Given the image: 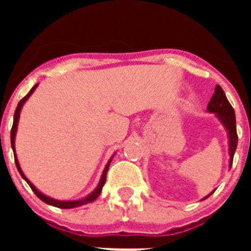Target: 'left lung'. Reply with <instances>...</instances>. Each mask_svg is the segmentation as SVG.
<instances>
[{"mask_svg": "<svg viewBox=\"0 0 251 251\" xmlns=\"http://www.w3.org/2000/svg\"><path fill=\"white\" fill-rule=\"evenodd\" d=\"M207 110L211 113H216L217 118L220 119L221 123L225 126L226 130L229 133V153H230V166L232 165L234 153L238 146V133H236V119H235V112L231 104L226 98L225 93L220 85H216L215 93L207 104ZM214 192V191H212ZM211 192V194H212ZM210 194V195H211ZM208 195V196H210ZM206 196V197H208ZM205 197V199H206Z\"/></svg>", "mask_w": 251, "mask_h": 251, "instance_id": "8db88e82", "label": "left lung"}]
</instances>
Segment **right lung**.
I'll use <instances>...</instances> for the list:
<instances>
[{
  "instance_id": "1",
  "label": "right lung",
  "mask_w": 251,
  "mask_h": 251,
  "mask_svg": "<svg viewBox=\"0 0 251 251\" xmlns=\"http://www.w3.org/2000/svg\"><path fill=\"white\" fill-rule=\"evenodd\" d=\"M36 85H34V88L28 92V94L26 95V97H24V98L20 100V103L17 104V108L16 110H15V115H13V124H12V128H11V147H12L13 152H15V136H16V130H17V123H19V118H20V112H21V108L22 105H24V103H25L26 100L28 99V97H30L32 93H34V90L36 89ZM110 162H112V159H109V162H108V165L105 166V168H104V172L103 175H101V178H100V182H99L98 187H97V190H95L94 192H93L92 195H89L88 197H85V199H83V200H77V201H57V200H54V199H51V197H48L45 196V195H43L41 192L37 190L36 187H35L32 183L28 181L27 178H26V176L24 175V172L21 171V168H20V165H19V161H17L16 158V153H15V163H16V167L17 170H19L20 175L22 176V178L26 179V182L28 183V186L31 187V190L35 192V195H36L37 197H39L40 200H43L44 202L49 203V205L51 206H55V207H60V208H73V207H76V206H81V205H85V203H89V202H93V201L97 199V197L100 195L101 192V188H103L104 183H105V178H106V172H108V168H109V165Z\"/></svg>"
}]
</instances>
